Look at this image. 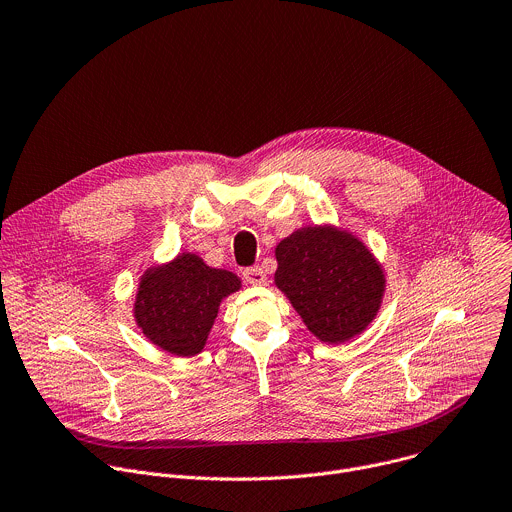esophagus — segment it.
<instances>
[{
	"instance_id": "1",
	"label": "esophagus",
	"mask_w": 512,
	"mask_h": 512,
	"mask_svg": "<svg viewBox=\"0 0 512 512\" xmlns=\"http://www.w3.org/2000/svg\"><path fill=\"white\" fill-rule=\"evenodd\" d=\"M243 279L251 285H263L267 281L265 277V271L261 267H247L243 269Z\"/></svg>"
}]
</instances>
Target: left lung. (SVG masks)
<instances>
[{
    "instance_id": "8db88e82",
    "label": "left lung",
    "mask_w": 512,
    "mask_h": 512,
    "mask_svg": "<svg viewBox=\"0 0 512 512\" xmlns=\"http://www.w3.org/2000/svg\"><path fill=\"white\" fill-rule=\"evenodd\" d=\"M275 257V285L321 342H348L376 317L384 271L354 235L305 227L283 239Z\"/></svg>"
}]
</instances>
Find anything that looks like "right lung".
Returning a JSON list of instances; mask_svg holds the SVG:
<instances>
[{"mask_svg": "<svg viewBox=\"0 0 512 512\" xmlns=\"http://www.w3.org/2000/svg\"><path fill=\"white\" fill-rule=\"evenodd\" d=\"M239 287L235 273L213 269L201 257L183 253L173 263L144 273L134 317L152 344L189 358L205 348L221 299Z\"/></svg>", "mask_w": 512, "mask_h": 512, "instance_id": "obj_1", "label": "right lung"}]
</instances>
